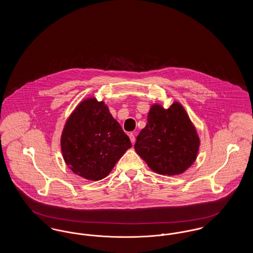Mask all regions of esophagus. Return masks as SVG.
I'll use <instances>...</instances> for the list:
<instances>
[{
    "label": "esophagus",
    "mask_w": 253,
    "mask_h": 253,
    "mask_svg": "<svg viewBox=\"0 0 253 253\" xmlns=\"http://www.w3.org/2000/svg\"><path fill=\"white\" fill-rule=\"evenodd\" d=\"M129 136H130L131 142L133 144V143L135 142V135H134V133H133V132H130V133H129Z\"/></svg>",
    "instance_id": "obj_1"
}]
</instances>
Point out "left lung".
I'll return each instance as SVG.
<instances>
[{
  "label": "left lung",
  "instance_id": "8db88e82",
  "mask_svg": "<svg viewBox=\"0 0 253 253\" xmlns=\"http://www.w3.org/2000/svg\"><path fill=\"white\" fill-rule=\"evenodd\" d=\"M199 138L186 111L174 102L169 109L154 105L147 125L136 136L135 152L160 174H179L196 158Z\"/></svg>",
  "mask_w": 253,
  "mask_h": 253
}]
</instances>
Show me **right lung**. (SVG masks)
<instances>
[{
  "label": "right lung",
  "instance_id": "obj_1",
  "mask_svg": "<svg viewBox=\"0 0 253 253\" xmlns=\"http://www.w3.org/2000/svg\"><path fill=\"white\" fill-rule=\"evenodd\" d=\"M60 145L69 168L93 181L107 176L132 146L104 102L95 98L85 99L73 112L64 126Z\"/></svg>",
  "mask_w": 253,
  "mask_h": 253
}]
</instances>
